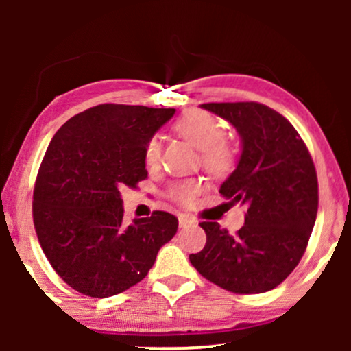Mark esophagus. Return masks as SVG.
<instances>
[{"instance_id":"esophagus-1","label":"esophagus","mask_w":351,"mask_h":351,"mask_svg":"<svg viewBox=\"0 0 351 351\" xmlns=\"http://www.w3.org/2000/svg\"><path fill=\"white\" fill-rule=\"evenodd\" d=\"M178 224H180V228H189V226H193V224H196V219L191 216L181 215L178 217Z\"/></svg>"}]
</instances>
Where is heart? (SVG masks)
Wrapping results in <instances>:
<instances>
[{
  "mask_svg": "<svg viewBox=\"0 0 351 351\" xmlns=\"http://www.w3.org/2000/svg\"><path fill=\"white\" fill-rule=\"evenodd\" d=\"M173 132L191 143L199 150L201 165L209 175L216 178H224L229 173L234 170L236 165V152L224 140V128L215 115L206 110H188L178 117L173 123ZM160 153H162V145H160L156 136H152L145 145L143 158L147 167H156L160 162ZM201 191V186L195 181H181V183L173 184L168 191V196L176 203L183 206H191L195 204Z\"/></svg>",
  "mask_w": 351,
  "mask_h": 351,
  "instance_id": "b5f03b06",
  "label": "heart"
}]
</instances>
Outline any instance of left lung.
Masks as SVG:
<instances>
[{
  "mask_svg": "<svg viewBox=\"0 0 351 351\" xmlns=\"http://www.w3.org/2000/svg\"><path fill=\"white\" fill-rule=\"evenodd\" d=\"M223 117L243 142L239 163L221 184L229 204L247 208L231 236L203 221V251L189 254L204 279L234 293H263L289 277L307 249L318 209L315 165L292 123L259 102L201 106Z\"/></svg>",
  "mask_w": 351,
  "mask_h": 351,
  "instance_id": "left-lung-1",
  "label": "left lung"
}]
</instances>
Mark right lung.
Returning a JSON list of instances; mask_svg holds the SVG:
<instances>
[{
	"label": "right lung",
	"instance_id": "1",
	"mask_svg": "<svg viewBox=\"0 0 351 351\" xmlns=\"http://www.w3.org/2000/svg\"><path fill=\"white\" fill-rule=\"evenodd\" d=\"M175 108L102 104L52 136L36 178L33 221L43 252L72 289L112 297L145 279L178 229L167 211L123 224L120 189L148 176L143 150Z\"/></svg>",
	"mask_w": 351,
	"mask_h": 351
}]
</instances>
